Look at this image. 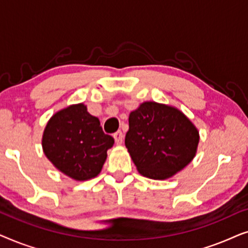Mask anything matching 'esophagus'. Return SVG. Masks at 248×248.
<instances>
[{
    "mask_svg": "<svg viewBox=\"0 0 248 248\" xmlns=\"http://www.w3.org/2000/svg\"><path fill=\"white\" fill-rule=\"evenodd\" d=\"M113 137L115 139V142H116L117 144H122V142H123V139H124V135L121 131H117L116 133H114Z\"/></svg>",
    "mask_w": 248,
    "mask_h": 248,
    "instance_id": "obj_1",
    "label": "esophagus"
}]
</instances>
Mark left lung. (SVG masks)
I'll use <instances>...</instances> for the list:
<instances>
[{
    "label": "left lung",
    "mask_w": 248,
    "mask_h": 248,
    "mask_svg": "<svg viewBox=\"0 0 248 248\" xmlns=\"http://www.w3.org/2000/svg\"><path fill=\"white\" fill-rule=\"evenodd\" d=\"M200 135L194 124L177 108L145 101L128 116L125 135L139 172L151 179H167L195 157Z\"/></svg>",
    "instance_id": "8db88e82"
}]
</instances>
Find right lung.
I'll return each mask as SVG.
<instances>
[{
	"label": "right lung",
	"instance_id": "right-lung-1",
	"mask_svg": "<svg viewBox=\"0 0 248 248\" xmlns=\"http://www.w3.org/2000/svg\"><path fill=\"white\" fill-rule=\"evenodd\" d=\"M43 150L48 160L69 177L87 181L99 174L114 139L105 134L97 117L83 104L54 114L43 134Z\"/></svg>",
	"mask_w": 248,
	"mask_h": 248
}]
</instances>
